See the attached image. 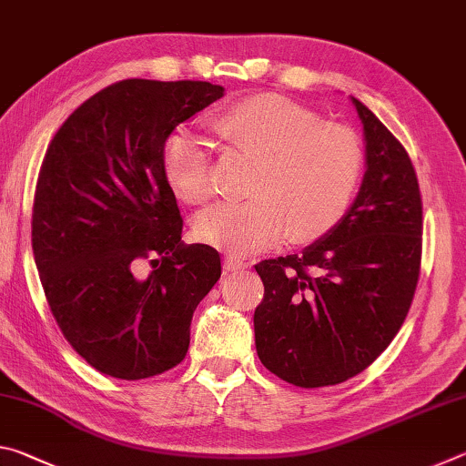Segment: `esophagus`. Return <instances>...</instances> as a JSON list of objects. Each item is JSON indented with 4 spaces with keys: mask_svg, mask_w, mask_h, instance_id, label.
<instances>
[{
    "mask_svg": "<svg viewBox=\"0 0 466 466\" xmlns=\"http://www.w3.org/2000/svg\"><path fill=\"white\" fill-rule=\"evenodd\" d=\"M224 267H226V271H240V269H247L248 263H244V261H240V258H236V257H226Z\"/></svg>",
    "mask_w": 466,
    "mask_h": 466,
    "instance_id": "1",
    "label": "esophagus"
}]
</instances>
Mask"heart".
<instances>
[{
    "instance_id": "obj_1",
    "label": "heart",
    "mask_w": 466,
    "mask_h": 466,
    "mask_svg": "<svg viewBox=\"0 0 466 466\" xmlns=\"http://www.w3.org/2000/svg\"><path fill=\"white\" fill-rule=\"evenodd\" d=\"M208 123L252 167L244 187L248 199L205 211L195 222L197 238L232 255H250L286 234L296 244L322 240L345 218L364 170V149L350 127L320 121L310 108L273 92L234 100ZM160 162L180 201L211 199V160L195 137L170 133Z\"/></svg>"
}]
</instances>
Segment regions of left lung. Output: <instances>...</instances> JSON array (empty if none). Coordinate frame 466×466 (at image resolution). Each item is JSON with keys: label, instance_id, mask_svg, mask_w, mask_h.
<instances>
[{"label": "left lung", "instance_id": "1", "mask_svg": "<svg viewBox=\"0 0 466 466\" xmlns=\"http://www.w3.org/2000/svg\"><path fill=\"white\" fill-rule=\"evenodd\" d=\"M353 105L368 162L356 201L302 255L255 265L265 286L255 310L258 360L302 389L364 372L399 333L420 281L423 203L413 162L372 110Z\"/></svg>", "mask_w": 466, "mask_h": 466}]
</instances>
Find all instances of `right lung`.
<instances>
[{
  "label": "right lung",
  "instance_id": "right-lung-1",
  "mask_svg": "<svg viewBox=\"0 0 466 466\" xmlns=\"http://www.w3.org/2000/svg\"><path fill=\"white\" fill-rule=\"evenodd\" d=\"M222 96L209 82H115L46 147L35 263L63 337L102 374L141 380L180 364L197 304L222 275L216 248L180 242L183 218L160 162L177 125Z\"/></svg>",
  "mask_w": 466,
  "mask_h": 466
}]
</instances>
